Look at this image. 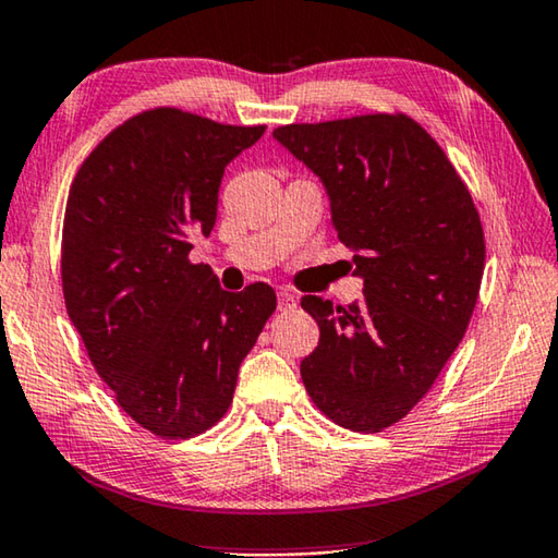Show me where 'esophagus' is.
<instances>
[{"label": "esophagus", "instance_id": "1", "mask_svg": "<svg viewBox=\"0 0 558 558\" xmlns=\"http://www.w3.org/2000/svg\"><path fill=\"white\" fill-rule=\"evenodd\" d=\"M277 302H279L281 312H289V308L296 306L299 299H296V294H291L289 289H279V291H277Z\"/></svg>", "mask_w": 558, "mask_h": 558}]
</instances>
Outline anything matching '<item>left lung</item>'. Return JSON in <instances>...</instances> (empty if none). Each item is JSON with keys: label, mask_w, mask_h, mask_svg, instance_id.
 <instances>
[{"label": "left lung", "mask_w": 558, "mask_h": 558, "mask_svg": "<svg viewBox=\"0 0 558 558\" xmlns=\"http://www.w3.org/2000/svg\"><path fill=\"white\" fill-rule=\"evenodd\" d=\"M274 140L322 179L364 279L349 306L302 299L319 324L304 387L331 422L381 432L422 401L464 339L484 277L482 219L447 154L407 114L287 124Z\"/></svg>", "instance_id": "left-lung-1"}]
</instances>
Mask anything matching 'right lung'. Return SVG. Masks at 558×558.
I'll use <instances>...</instances> for the list:
<instances>
[{
    "label": "right lung",
    "mask_w": 558,
    "mask_h": 558,
    "mask_svg": "<svg viewBox=\"0 0 558 558\" xmlns=\"http://www.w3.org/2000/svg\"><path fill=\"white\" fill-rule=\"evenodd\" d=\"M264 130L149 109L105 136L72 182L66 314L119 407L161 439H192L227 414L277 308L264 281L231 294L190 262L192 239L217 221L225 167Z\"/></svg>",
    "instance_id": "add662e5"
}]
</instances>
